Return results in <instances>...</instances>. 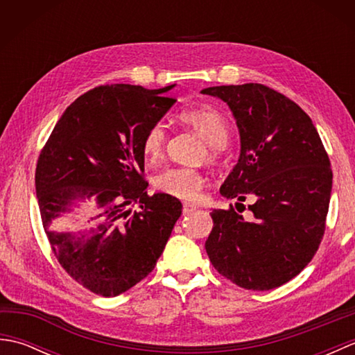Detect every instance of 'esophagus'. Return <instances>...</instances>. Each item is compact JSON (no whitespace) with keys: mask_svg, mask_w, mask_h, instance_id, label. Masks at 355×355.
Listing matches in <instances>:
<instances>
[{"mask_svg":"<svg viewBox=\"0 0 355 355\" xmlns=\"http://www.w3.org/2000/svg\"><path fill=\"white\" fill-rule=\"evenodd\" d=\"M197 209H198L197 205H192V202H183V214L184 215H189V214L195 212Z\"/></svg>","mask_w":355,"mask_h":355,"instance_id":"esophagus-1","label":"esophagus"}]
</instances>
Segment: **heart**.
<instances>
[{
    "instance_id": "1",
    "label": "heart",
    "mask_w": 355,
    "mask_h": 355,
    "mask_svg": "<svg viewBox=\"0 0 355 355\" xmlns=\"http://www.w3.org/2000/svg\"><path fill=\"white\" fill-rule=\"evenodd\" d=\"M180 120L193 128L209 145V158L215 160L218 148H224L229 141V122L220 111L212 107H198L180 112ZM166 141V128L163 123H155L146 131L141 141V153L146 160H157L163 153ZM205 177L198 171L187 168H166L154 177L157 191L168 193L171 197L182 200H195L198 197Z\"/></svg>"
}]
</instances>
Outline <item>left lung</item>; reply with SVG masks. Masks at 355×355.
Segmentation results:
<instances>
[{
	"mask_svg": "<svg viewBox=\"0 0 355 355\" xmlns=\"http://www.w3.org/2000/svg\"><path fill=\"white\" fill-rule=\"evenodd\" d=\"M201 93L227 103L239 131L241 154L221 195L254 198L253 221L232 206L214 209L209 259L245 290L276 288L297 276L320 245L333 189L328 154L310 116L275 89L244 84Z\"/></svg>",
	"mask_w": 355,
	"mask_h": 355,
	"instance_id": "1",
	"label": "left lung"
}]
</instances>
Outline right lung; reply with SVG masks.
Wrapping results in <instances>:
<instances>
[{
    "label": "right lung",
    "mask_w": 355,
    "mask_h": 355,
    "mask_svg": "<svg viewBox=\"0 0 355 355\" xmlns=\"http://www.w3.org/2000/svg\"><path fill=\"white\" fill-rule=\"evenodd\" d=\"M173 87L89 89L64 111L37 158L36 197L53 253L74 281L99 296H119L145 279L182 215L180 200L148 195L143 180L141 141L175 103L164 96ZM79 200L95 202V227L61 231L62 218Z\"/></svg>",
    "instance_id": "right-lung-1"
}]
</instances>
